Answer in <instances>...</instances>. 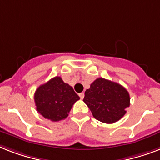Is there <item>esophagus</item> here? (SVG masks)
<instances>
[{
  "label": "esophagus",
  "instance_id": "esophagus-1",
  "mask_svg": "<svg viewBox=\"0 0 160 160\" xmlns=\"http://www.w3.org/2000/svg\"><path fill=\"white\" fill-rule=\"evenodd\" d=\"M79 95H80V99H81V100H83V99H84V97H85V93H80V94H79Z\"/></svg>",
  "mask_w": 160,
  "mask_h": 160
}]
</instances>
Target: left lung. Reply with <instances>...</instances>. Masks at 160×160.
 Returning <instances> with one entry per match:
<instances>
[{
    "instance_id": "obj_1",
    "label": "left lung",
    "mask_w": 160,
    "mask_h": 160,
    "mask_svg": "<svg viewBox=\"0 0 160 160\" xmlns=\"http://www.w3.org/2000/svg\"><path fill=\"white\" fill-rule=\"evenodd\" d=\"M84 102L99 121L113 124L126 113L130 105L129 92L118 83L98 78L85 90Z\"/></svg>"
}]
</instances>
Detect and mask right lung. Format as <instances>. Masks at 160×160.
<instances>
[{"label":"right lung","mask_w":160,"mask_h":160,"mask_svg":"<svg viewBox=\"0 0 160 160\" xmlns=\"http://www.w3.org/2000/svg\"><path fill=\"white\" fill-rule=\"evenodd\" d=\"M34 100L36 110L44 118L56 122L68 116L73 105L80 97L70 85L55 76L37 88Z\"/></svg>","instance_id":"right-lung-1"}]
</instances>
